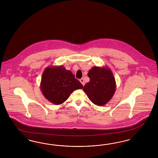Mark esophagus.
<instances>
[{
    "label": "esophagus",
    "instance_id": "obj_1",
    "mask_svg": "<svg viewBox=\"0 0 158 158\" xmlns=\"http://www.w3.org/2000/svg\"><path fill=\"white\" fill-rule=\"evenodd\" d=\"M80 81L81 82V83L82 84V85H83V86H85V81H84V79H83V78H81V79H80Z\"/></svg>",
    "mask_w": 158,
    "mask_h": 158
}]
</instances>
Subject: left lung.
<instances>
[{
    "mask_svg": "<svg viewBox=\"0 0 158 158\" xmlns=\"http://www.w3.org/2000/svg\"><path fill=\"white\" fill-rule=\"evenodd\" d=\"M87 76L90 81L84 86L83 91L95 105H105L114 95L116 87L111 69L107 67H93Z\"/></svg>",
    "mask_w": 158,
    "mask_h": 158,
    "instance_id": "8db88e82",
    "label": "left lung"
}]
</instances>
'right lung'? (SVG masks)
Listing matches in <instances>:
<instances>
[{"instance_id": "add662e5", "label": "right lung", "mask_w": 158, "mask_h": 158, "mask_svg": "<svg viewBox=\"0 0 158 158\" xmlns=\"http://www.w3.org/2000/svg\"><path fill=\"white\" fill-rule=\"evenodd\" d=\"M83 87L72 72L62 65L47 67L43 71L40 85L44 97L56 105L64 103L73 91Z\"/></svg>"}]
</instances>
